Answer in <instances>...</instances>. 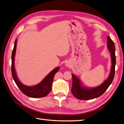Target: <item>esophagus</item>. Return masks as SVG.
<instances>
[{
  "label": "esophagus",
  "mask_w": 124,
  "mask_h": 124,
  "mask_svg": "<svg viewBox=\"0 0 124 124\" xmlns=\"http://www.w3.org/2000/svg\"><path fill=\"white\" fill-rule=\"evenodd\" d=\"M65 66H66V67H71V64H70V62H67L66 63H65Z\"/></svg>",
  "instance_id": "34e87169"
}]
</instances>
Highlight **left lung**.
<instances>
[{
    "label": "left lung",
    "instance_id": "left-lung-1",
    "mask_svg": "<svg viewBox=\"0 0 124 124\" xmlns=\"http://www.w3.org/2000/svg\"><path fill=\"white\" fill-rule=\"evenodd\" d=\"M107 48L111 53L112 61L111 70L109 75L102 84L95 88H86L81 84L78 78L73 74H71L73 78L71 92L76 98L79 100H91L99 97L105 93L108 88L112 84L115 74V66L116 57L115 54V45L109 36L107 37Z\"/></svg>",
    "mask_w": 124,
    "mask_h": 124
}]
</instances>
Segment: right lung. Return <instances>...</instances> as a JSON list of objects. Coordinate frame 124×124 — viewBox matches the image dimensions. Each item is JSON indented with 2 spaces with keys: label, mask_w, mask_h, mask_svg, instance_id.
I'll return each instance as SVG.
<instances>
[{
  "label": "right lung",
  "mask_w": 124,
  "mask_h": 124,
  "mask_svg": "<svg viewBox=\"0 0 124 124\" xmlns=\"http://www.w3.org/2000/svg\"><path fill=\"white\" fill-rule=\"evenodd\" d=\"M16 47L17 39L15 40L14 47H13L12 53V57H11L12 58L11 71H12V77L16 84L17 85L22 93L29 97L38 98H43L46 96L51 91V85H52L54 78L55 74L59 70L60 67H58L53 70L39 84L33 85V86H27L22 84L17 78L15 68V56L16 51Z\"/></svg>",
  "instance_id": "1"
}]
</instances>
